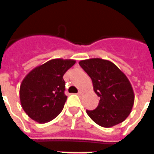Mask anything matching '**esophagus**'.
Wrapping results in <instances>:
<instances>
[{
    "label": "esophagus",
    "mask_w": 154,
    "mask_h": 154,
    "mask_svg": "<svg viewBox=\"0 0 154 154\" xmlns=\"http://www.w3.org/2000/svg\"><path fill=\"white\" fill-rule=\"evenodd\" d=\"M77 95H78V96H82V91H79L77 92Z\"/></svg>",
    "instance_id": "1"
}]
</instances>
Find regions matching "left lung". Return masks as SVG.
<instances>
[{"mask_svg":"<svg viewBox=\"0 0 154 154\" xmlns=\"http://www.w3.org/2000/svg\"><path fill=\"white\" fill-rule=\"evenodd\" d=\"M91 78L94 91L100 97L97 109L87 110L94 122L110 128L123 122L131 112L134 93L126 75L112 62L90 58L79 62Z\"/></svg>","mask_w":154,"mask_h":154,"instance_id":"8db88e82","label":"left lung"}]
</instances>
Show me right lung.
<instances>
[{"label": "right lung", "mask_w": 154, "mask_h": 154, "mask_svg": "<svg viewBox=\"0 0 154 154\" xmlns=\"http://www.w3.org/2000/svg\"><path fill=\"white\" fill-rule=\"evenodd\" d=\"M75 63L73 59H51L25 76L20 87V100L29 118L44 124L60 114L67 97L63 77Z\"/></svg>", "instance_id": "1"}]
</instances>
